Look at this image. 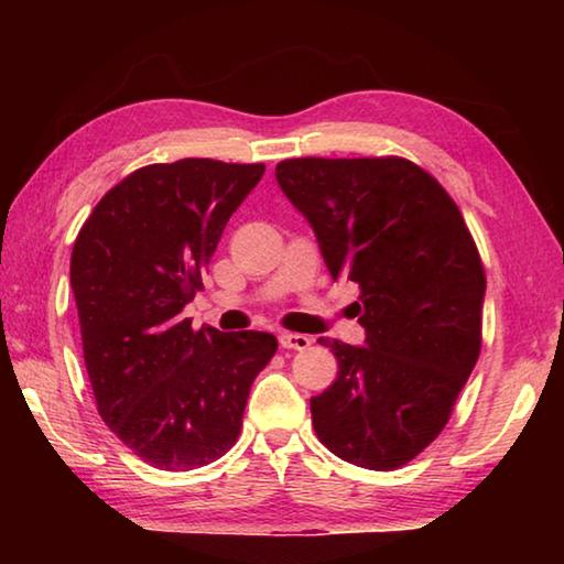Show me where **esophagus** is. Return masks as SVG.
<instances>
[{
	"mask_svg": "<svg viewBox=\"0 0 564 564\" xmlns=\"http://www.w3.org/2000/svg\"><path fill=\"white\" fill-rule=\"evenodd\" d=\"M279 340H281V346L289 350H308L313 343V338L303 336V333H281Z\"/></svg>",
	"mask_w": 564,
	"mask_h": 564,
	"instance_id": "esophagus-1",
	"label": "esophagus"
}]
</instances>
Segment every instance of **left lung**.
Instances as JSON below:
<instances>
[{"label":"left lung","instance_id":"8db88e82","mask_svg":"<svg viewBox=\"0 0 564 564\" xmlns=\"http://www.w3.org/2000/svg\"><path fill=\"white\" fill-rule=\"evenodd\" d=\"M275 181L333 281L360 289L366 346L318 340L338 378L311 398L313 427L343 460L395 470L441 435L480 356V253L460 208L408 159H285Z\"/></svg>","mask_w":564,"mask_h":564}]
</instances>
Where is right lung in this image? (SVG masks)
<instances>
[{"label":"right lung","mask_w":564,"mask_h":564,"mask_svg":"<svg viewBox=\"0 0 564 564\" xmlns=\"http://www.w3.org/2000/svg\"><path fill=\"white\" fill-rule=\"evenodd\" d=\"M263 164L181 159L133 171L82 226L72 251L84 362L99 415L159 470H194L238 441L271 333L191 328L184 305Z\"/></svg>","instance_id":"add662e5"}]
</instances>
